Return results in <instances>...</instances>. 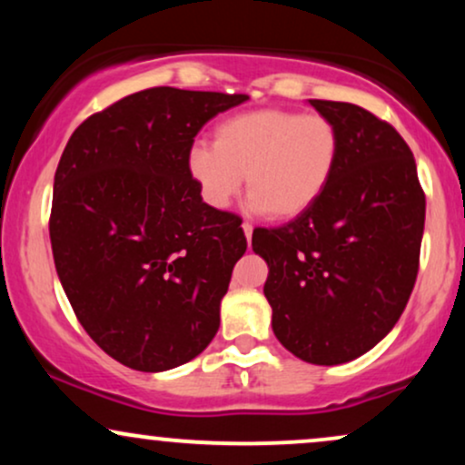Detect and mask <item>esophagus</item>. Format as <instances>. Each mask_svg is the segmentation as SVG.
<instances>
[{
    "label": "esophagus",
    "instance_id": "1",
    "mask_svg": "<svg viewBox=\"0 0 465 465\" xmlns=\"http://www.w3.org/2000/svg\"><path fill=\"white\" fill-rule=\"evenodd\" d=\"M242 232H244V236H247V242H249L251 233H253V225H249V223H242Z\"/></svg>",
    "mask_w": 465,
    "mask_h": 465
}]
</instances>
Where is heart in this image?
<instances>
[{
    "label": "heart",
    "mask_w": 465,
    "mask_h": 465,
    "mask_svg": "<svg viewBox=\"0 0 465 465\" xmlns=\"http://www.w3.org/2000/svg\"><path fill=\"white\" fill-rule=\"evenodd\" d=\"M339 153L341 135L330 117L258 109L223 120L214 146L194 143L185 163L201 199L214 210H227L247 177L251 210L291 221L322 199Z\"/></svg>",
    "instance_id": "obj_1"
}]
</instances>
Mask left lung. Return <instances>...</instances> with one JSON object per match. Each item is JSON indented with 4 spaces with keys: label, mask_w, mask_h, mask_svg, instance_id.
Segmentation results:
<instances>
[{
    "label": "left lung",
    "mask_w": 465,
    "mask_h": 465,
    "mask_svg": "<svg viewBox=\"0 0 465 465\" xmlns=\"http://www.w3.org/2000/svg\"><path fill=\"white\" fill-rule=\"evenodd\" d=\"M334 122L341 153L328 190L306 214L255 229L269 264L273 332L297 359H359L407 306L420 269L426 196L407 142L362 106L308 100Z\"/></svg>",
    "instance_id": "left-lung-1"
}]
</instances>
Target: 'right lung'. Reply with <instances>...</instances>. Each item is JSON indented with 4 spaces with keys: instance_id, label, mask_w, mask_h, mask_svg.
I'll list each match as a JSON object with an SVG mask.
<instances>
[{
    "instance_id": "1",
    "label": "right lung",
    "mask_w": 465,
    "mask_h": 465,
    "mask_svg": "<svg viewBox=\"0 0 465 465\" xmlns=\"http://www.w3.org/2000/svg\"><path fill=\"white\" fill-rule=\"evenodd\" d=\"M249 95L153 87L89 115L54 174L50 240L80 325L111 359L165 371L221 325L242 218L203 203L188 153L205 122Z\"/></svg>"
}]
</instances>
